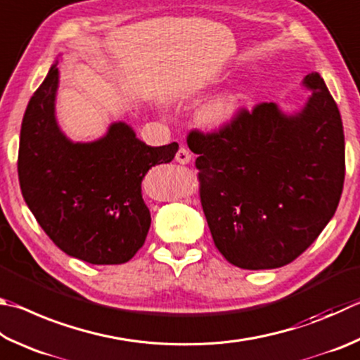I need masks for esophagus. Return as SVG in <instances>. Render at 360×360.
<instances>
[{
    "instance_id": "34e87169",
    "label": "esophagus",
    "mask_w": 360,
    "mask_h": 360,
    "mask_svg": "<svg viewBox=\"0 0 360 360\" xmlns=\"http://www.w3.org/2000/svg\"><path fill=\"white\" fill-rule=\"evenodd\" d=\"M191 159H192V154H191V151H188V149L184 148V146L179 148V151L176 153V158H174V160L178 162V163H181V165H186V163L191 162Z\"/></svg>"
}]
</instances>
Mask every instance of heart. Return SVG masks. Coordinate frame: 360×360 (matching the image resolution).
Wrapping results in <instances>:
<instances>
[{"instance_id": "1", "label": "heart", "mask_w": 360, "mask_h": 360, "mask_svg": "<svg viewBox=\"0 0 360 360\" xmlns=\"http://www.w3.org/2000/svg\"><path fill=\"white\" fill-rule=\"evenodd\" d=\"M239 108V96L233 93L220 94L201 107L198 120L207 129H224L236 120Z\"/></svg>"}]
</instances>
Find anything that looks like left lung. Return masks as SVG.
Wrapping results in <instances>:
<instances>
[{"label": "left lung", "mask_w": 360, "mask_h": 360, "mask_svg": "<svg viewBox=\"0 0 360 360\" xmlns=\"http://www.w3.org/2000/svg\"><path fill=\"white\" fill-rule=\"evenodd\" d=\"M299 113L277 103L243 108L230 126L187 145L200 169V198L219 252L240 269H276L309 248L334 217L345 181L342 116L318 72Z\"/></svg>", "instance_id": "left-lung-1"}]
</instances>
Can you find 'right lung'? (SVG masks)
Returning a JSON list of instances; mask_svg holds the SVG:
<instances>
[{"instance_id": "right-lung-1", "label": "right lung", "mask_w": 360, "mask_h": 360, "mask_svg": "<svg viewBox=\"0 0 360 360\" xmlns=\"http://www.w3.org/2000/svg\"><path fill=\"white\" fill-rule=\"evenodd\" d=\"M56 64L22 121V195L37 224L69 257L91 264L127 263L151 226L141 181L153 167L172 162L179 145L148 146L126 122H113L96 141H70L55 116Z\"/></svg>"}]
</instances>
